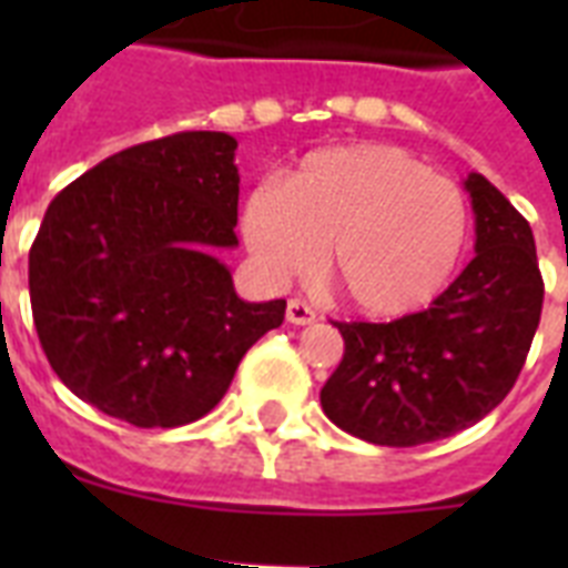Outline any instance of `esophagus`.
Instances as JSON below:
<instances>
[{"label":"esophagus","instance_id":"1","mask_svg":"<svg viewBox=\"0 0 568 568\" xmlns=\"http://www.w3.org/2000/svg\"><path fill=\"white\" fill-rule=\"evenodd\" d=\"M285 318H288V324H294V327H306V324H312L315 321V312H312L310 303L303 301H288V306H285Z\"/></svg>","mask_w":568,"mask_h":568}]
</instances>
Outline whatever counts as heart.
Wrapping results in <instances>:
<instances>
[{
  "instance_id": "1",
  "label": "heart",
  "mask_w": 568,
  "mask_h": 568,
  "mask_svg": "<svg viewBox=\"0 0 568 568\" xmlns=\"http://www.w3.org/2000/svg\"><path fill=\"white\" fill-rule=\"evenodd\" d=\"M241 235L271 283L310 274L363 315L395 318L427 306L454 274L468 235L466 194L448 176L388 144L303 155L280 185L241 205Z\"/></svg>"
}]
</instances>
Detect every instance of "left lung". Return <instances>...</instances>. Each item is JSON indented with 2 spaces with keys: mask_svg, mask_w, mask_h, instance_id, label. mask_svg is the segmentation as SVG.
Wrapping results in <instances>:
<instances>
[{
  "mask_svg": "<svg viewBox=\"0 0 568 568\" xmlns=\"http://www.w3.org/2000/svg\"><path fill=\"white\" fill-rule=\"evenodd\" d=\"M475 258L430 303L388 324L336 321L345 356L321 388L336 427L413 448L466 430L501 404L542 315V274L528 221L493 182L468 173Z\"/></svg>",
  "mask_w": 568,
  "mask_h": 568,
  "instance_id": "obj_1",
  "label": "left lung"
}]
</instances>
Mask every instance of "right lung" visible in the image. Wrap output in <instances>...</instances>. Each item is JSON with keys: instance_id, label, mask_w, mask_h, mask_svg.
<instances>
[{"instance_id": "add662e5", "label": "right lung", "mask_w": 568, "mask_h": 568, "mask_svg": "<svg viewBox=\"0 0 568 568\" xmlns=\"http://www.w3.org/2000/svg\"><path fill=\"white\" fill-rule=\"evenodd\" d=\"M239 141L176 132L129 146L49 203L29 250L34 329L75 397L135 427L212 413L241 356L283 324L247 303L217 247H235Z\"/></svg>"}]
</instances>
